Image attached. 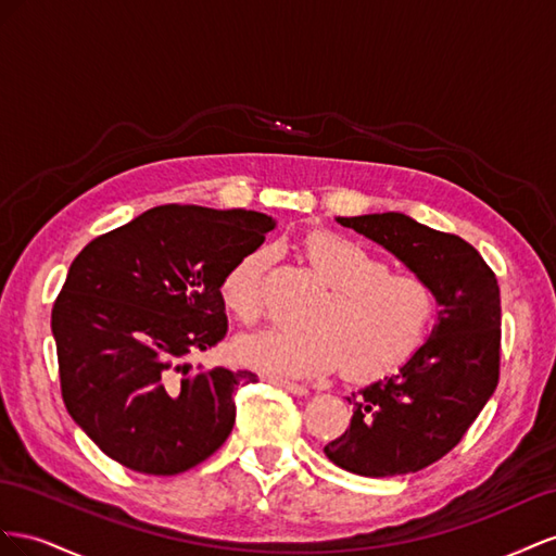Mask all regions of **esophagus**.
Returning <instances> with one entry per match:
<instances>
[{"label": "esophagus", "instance_id": "34e87169", "mask_svg": "<svg viewBox=\"0 0 556 556\" xmlns=\"http://www.w3.org/2000/svg\"><path fill=\"white\" fill-rule=\"evenodd\" d=\"M269 382H273L275 387L287 389V391H289V393H293V395H307V393H309V389H307L305 384L289 382V379H279V377H273V379H269Z\"/></svg>", "mask_w": 556, "mask_h": 556}]
</instances>
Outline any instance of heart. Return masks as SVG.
I'll return each instance as SVG.
<instances>
[{"label":"heart","instance_id":"1","mask_svg":"<svg viewBox=\"0 0 556 556\" xmlns=\"http://www.w3.org/2000/svg\"><path fill=\"white\" fill-rule=\"evenodd\" d=\"M303 249L330 291L309 314L312 328H265L237 340L235 352L244 366L291 377L344 366L346 375L368 379L415 352L438 307L431 281L391 273L387 261L336 232H314ZM267 265L269 251L251 249L220 279V300L244 324L263 314Z\"/></svg>","mask_w":556,"mask_h":556}]
</instances>
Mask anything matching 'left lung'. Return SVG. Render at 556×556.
Wrapping results in <instances>:
<instances>
[{"mask_svg":"<svg viewBox=\"0 0 556 556\" xmlns=\"http://www.w3.org/2000/svg\"><path fill=\"white\" fill-rule=\"evenodd\" d=\"M338 220L431 281L440 312L431 338L399 375L349 395L352 424L324 452L332 464L363 478L417 472L462 442L498 387V281L472 244L405 214Z\"/></svg>","mask_w":556,"mask_h":556,"instance_id":"8db88e82","label":"left lung"}]
</instances>
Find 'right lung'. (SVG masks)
Here are the masks:
<instances>
[{
	"instance_id": "obj_1",
	"label": "right lung",
	"mask_w": 556,
	"mask_h": 556,
	"mask_svg": "<svg viewBox=\"0 0 556 556\" xmlns=\"http://www.w3.org/2000/svg\"><path fill=\"white\" fill-rule=\"evenodd\" d=\"M275 220L163 204L94 237L72 261L51 328L72 419L109 458L177 475L228 440L249 370H190L228 330L218 287Z\"/></svg>"
}]
</instances>
